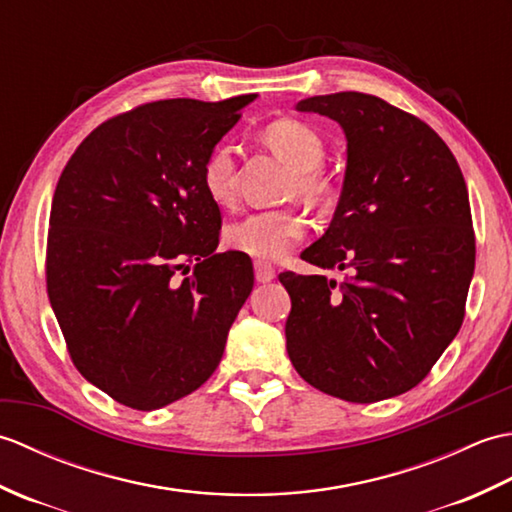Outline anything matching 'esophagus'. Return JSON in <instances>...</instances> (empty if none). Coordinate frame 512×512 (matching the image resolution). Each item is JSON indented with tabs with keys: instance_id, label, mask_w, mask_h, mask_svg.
Wrapping results in <instances>:
<instances>
[{
	"instance_id": "34e87169",
	"label": "esophagus",
	"mask_w": 512,
	"mask_h": 512,
	"mask_svg": "<svg viewBox=\"0 0 512 512\" xmlns=\"http://www.w3.org/2000/svg\"><path fill=\"white\" fill-rule=\"evenodd\" d=\"M255 279L259 281V284H268V281L275 279V266L268 264V262H262V259H255Z\"/></svg>"
}]
</instances>
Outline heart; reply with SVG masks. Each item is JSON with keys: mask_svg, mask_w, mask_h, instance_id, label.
<instances>
[{"mask_svg": "<svg viewBox=\"0 0 512 512\" xmlns=\"http://www.w3.org/2000/svg\"><path fill=\"white\" fill-rule=\"evenodd\" d=\"M264 145L292 167L288 198L310 206H328L336 198V182L321 169L325 140L312 125L297 118H279L262 129ZM202 189L217 206L237 200V167L233 149L217 145L202 165ZM308 233V220L297 206L248 213L226 226V244L257 259H281Z\"/></svg>", "mask_w": 512, "mask_h": 512, "instance_id": "b5f03b06", "label": "heart"}]
</instances>
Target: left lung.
I'll return each instance as SVG.
<instances>
[{"mask_svg":"<svg viewBox=\"0 0 512 512\" xmlns=\"http://www.w3.org/2000/svg\"><path fill=\"white\" fill-rule=\"evenodd\" d=\"M297 110L345 129L339 206L301 259L347 279L279 275L292 299L288 356L306 383L347 402L405 394L464 321L475 231L460 165L427 123L378 96H312Z\"/></svg>","mask_w":512,"mask_h":512,"instance_id":"8db88e82","label":"left lung"}]
</instances>
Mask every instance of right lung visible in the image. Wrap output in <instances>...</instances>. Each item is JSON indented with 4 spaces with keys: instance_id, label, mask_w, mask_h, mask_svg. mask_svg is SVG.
<instances>
[{
    "instance_id": "1",
    "label": "right lung",
    "mask_w": 512,
    "mask_h": 512,
    "mask_svg": "<svg viewBox=\"0 0 512 512\" xmlns=\"http://www.w3.org/2000/svg\"><path fill=\"white\" fill-rule=\"evenodd\" d=\"M253 99L107 118L54 189L50 306L74 367L125 407L160 409L206 383L253 290L248 255L215 253L222 213L202 189L204 158Z\"/></svg>"
}]
</instances>
